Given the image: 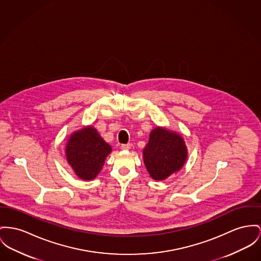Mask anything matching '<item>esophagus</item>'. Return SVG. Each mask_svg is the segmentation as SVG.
Listing matches in <instances>:
<instances>
[{"mask_svg": "<svg viewBox=\"0 0 261 261\" xmlns=\"http://www.w3.org/2000/svg\"><path fill=\"white\" fill-rule=\"evenodd\" d=\"M130 146H132L130 143H126V144H122V145H121V148L123 149V150H128V149L130 148Z\"/></svg>", "mask_w": 261, "mask_h": 261, "instance_id": "esophagus-1", "label": "esophagus"}]
</instances>
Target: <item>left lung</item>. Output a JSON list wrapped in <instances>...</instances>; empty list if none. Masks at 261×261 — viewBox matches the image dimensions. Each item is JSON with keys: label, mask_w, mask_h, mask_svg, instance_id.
I'll return each mask as SVG.
<instances>
[{"label": "left lung", "mask_w": 261, "mask_h": 261, "mask_svg": "<svg viewBox=\"0 0 261 261\" xmlns=\"http://www.w3.org/2000/svg\"><path fill=\"white\" fill-rule=\"evenodd\" d=\"M143 158L150 176L155 180H163L183 166L187 148L179 135L156 127L143 149Z\"/></svg>", "instance_id": "1"}]
</instances>
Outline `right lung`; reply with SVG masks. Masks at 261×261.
<instances>
[{"instance_id":"1","label":"right lung","mask_w":261,"mask_h":261,"mask_svg":"<svg viewBox=\"0 0 261 261\" xmlns=\"http://www.w3.org/2000/svg\"><path fill=\"white\" fill-rule=\"evenodd\" d=\"M111 146L95 128L89 126L74 133L66 146L68 163L81 179L91 180L101 171Z\"/></svg>"}]
</instances>
